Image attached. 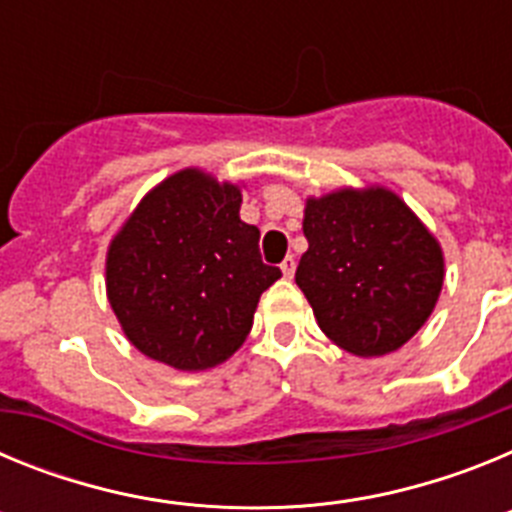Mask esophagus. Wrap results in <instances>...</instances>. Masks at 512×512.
<instances>
[{"label":"esophagus","instance_id":"34e87169","mask_svg":"<svg viewBox=\"0 0 512 512\" xmlns=\"http://www.w3.org/2000/svg\"><path fill=\"white\" fill-rule=\"evenodd\" d=\"M295 269H297V261H295V256H287V259L282 261V274L287 279H292L295 277Z\"/></svg>","mask_w":512,"mask_h":512}]
</instances>
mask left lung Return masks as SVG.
Here are the masks:
<instances>
[{
  "instance_id": "obj_1",
  "label": "left lung",
  "mask_w": 512,
  "mask_h": 512,
  "mask_svg": "<svg viewBox=\"0 0 512 512\" xmlns=\"http://www.w3.org/2000/svg\"><path fill=\"white\" fill-rule=\"evenodd\" d=\"M295 282L320 330L348 354L397 351L431 318L443 287V248L382 184L307 197Z\"/></svg>"
}]
</instances>
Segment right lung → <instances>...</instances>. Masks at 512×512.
Here are the masks:
<instances>
[{"label":"right lung","instance_id":"1","mask_svg":"<svg viewBox=\"0 0 512 512\" xmlns=\"http://www.w3.org/2000/svg\"><path fill=\"white\" fill-rule=\"evenodd\" d=\"M241 184L189 166L138 202L107 248V300L140 354L179 369L223 364L251 333L261 295L282 277L241 220Z\"/></svg>","mask_w":512,"mask_h":512}]
</instances>
